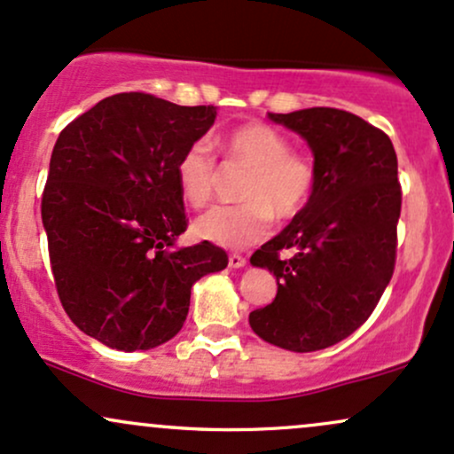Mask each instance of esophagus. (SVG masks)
I'll return each instance as SVG.
<instances>
[{"mask_svg": "<svg viewBox=\"0 0 454 454\" xmlns=\"http://www.w3.org/2000/svg\"><path fill=\"white\" fill-rule=\"evenodd\" d=\"M247 266V257H242V254L233 253L229 254V268H244Z\"/></svg>", "mask_w": 454, "mask_h": 454, "instance_id": "obj_1", "label": "esophagus"}]
</instances>
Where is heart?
<instances>
[{"label": "heart", "mask_w": 454, "mask_h": 454, "mask_svg": "<svg viewBox=\"0 0 454 454\" xmlns=\"http://www.w3.org/2000/svg\"><path fill=\"white\" fill-rule=\"evenodd\" d=\"M225 162L247 169L238 206H221L195 221L201 240L225 248H244L268 236L272 216L292 221L307 207L315 188L313 165L292 152V144L262 121L233 129L223 141ZM218 167L206 139L192 141L176 162L182 200L192 207L207 206L216 186Z\"/></svg>", "instance_id": "b5f03b06"}]
</instances>
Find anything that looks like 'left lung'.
Returning <instances> with one entry per match:
<instances>
[{
	"mask_svg": "<svg viewBox=\"0 0 454 454\" xmlns=\"http://www.w3.org/2000/svg\"><path fill=\"white\" fill-rule=\"evenodd\" d=\"M313 152L315 188L302 212L251 257L277 277V298L248 315L281 349L317 351L366 322L395 270L401 186L388 135L333 106L268 114ZM292 250V258L280 253Z\"/></svg>",
	"mask_w": 454,
	"mask_h": 454,
	"instance_id": "1",
	"label": "left lung"
}]
</instances>
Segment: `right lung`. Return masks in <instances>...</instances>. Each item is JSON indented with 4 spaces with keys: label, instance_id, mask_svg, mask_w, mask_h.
<instances>
[{
    "label": "right lung",
    "instance_id": "obj_1",
    "mask_svg": "<svg viewBox=\"0 0 454 454\" xmlns=\"http://www.w3.org/2000/svg\"><path fill=\"white\" fill-rule=\"evenodd\" d=\"M216 120L130 91L100 100L59 132L43 195L51 270L64 310L111 349H152L186 322L191 289L227 268L212 242L176 247L186 231L176 162Z\"/></svg>",
    "mask_w": 454,
    "mask_h": 454
}]
</instances>
